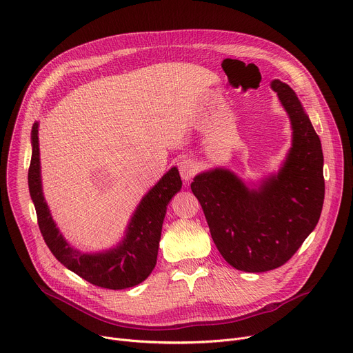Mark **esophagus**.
<instances>
[{
  "label": "esophagus",
  "mask_w": 353,
  "mask_h": 353,
  "mask_svg": "<svg viewBox=\"0 0 353 353\" xmlns=\"http://www.w3.org/2000/svg\"><path fill=\"white\" fill-rule=\"evenodd\" d=\"M179 170H180V176L181 179L187 183L190 181L196 173H197V163L192 159H184L179 163Z\"/></svg>",
  "instance_id": "esophagus-1"
}]
</instances>
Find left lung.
Masks as SVG:
<instances>
[{
  "label": "left lung",
  "mask_w": 353,
  "mask_h": 353,
  "mask_svg": "<svg viewBox=\"0 0 353 353\" xmlns=\"http://www.w3.org/2000/svg\"><path fill=\"white\" fill-rule=\"evenodd\" d=\"M292 128V146L276 174L250 187L227 169L194 177L213 241L224 260L245 272H265L284 265L314 231L325 197L321 140L295 92L271 82Z\"/></svg>",
  "instance_id": "obj_1"
}]
</instances>
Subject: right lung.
Listing matches in <instances>:
<instances>
[{
  "instance_id": "add662e5",
  "label": "right lung",
  "mask_w": 353,
  "mask_h": 353,
  "mask_svg": "<svg viewBox=\"0 0 353 353\" xmlns=\"http://www.w3.org/2000/svg\"><path fill=\"white\" fill-rule=\"evenodd\" d=\"M31 145L30 194L42 237L57 260L88 283L101 288L125 290L145 281L156 265L168 204L181 189L179 170L176 168L170 169L139 203L123 240L114 248L101 252H81L66 243L42 194L38 122L32 126Z\"/></svg>"
}]
</instances>
